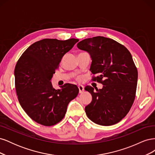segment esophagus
Masks as SVG:
<instances>
[{"mask_svg":"<svg viewBox=\"0 0 155 155\" xmlns=\"http://www.w3.org/2000/svg\"><path fill=\"white\" fill-rule=\"evenodd\" d=\"M78 88H79V93H83V91H84V87L83 85H78Z\"/></svg>","mask_w":155,"mask_h":155,"instance_id":"esophagus-1","label":"esophagus"}]
</instances>
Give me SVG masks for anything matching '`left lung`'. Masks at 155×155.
Returning a JSON list of instances; mask_svg holds the SVG:
<instances>
[{
  "label": "left lung",
  "instance_id": "1",
  "mask_svg": "<svg viewBox=\"0 0 155 155\" xmlns=\"http://www.w3.org/2000/svg\"><path fill=\"white\" fill-rule=\"evenodd\" d=\"M77 47L91 56L94 81L101 89L86 86L92 101L85 108L88 118L104 126L119 122L128 113L135 98L138 71L129 51L122 45L107 37L97 36L79 42Z\"/></svg>",
  "mask_w": 155,
  "mask_h": 155
}]
</instances>
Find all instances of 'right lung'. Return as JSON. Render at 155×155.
Wrapping results in <instances>:
<instances>
[{
    "instance_id": "right-lung-1",
    "label": "right lung",
    "mask_w": 155,
    "mask_h": 155,
    "mask_svg": "<svg viewBox=\"0 0 155 155\" xmlns=\"http://www.w3.org/2000/svg\"><path fill=\"white\" fill-rule=\"evenodd\" d=\"M79 39H44L30 45L14 71L15 88L22 108L36 122L54 125L61 120L69 102L77 96L76 85L66 83L55 90L51 80L65 54Z\"/></svg>"
}]
</instances>
